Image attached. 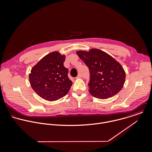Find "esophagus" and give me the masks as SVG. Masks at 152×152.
Here are the masks:
<instances>
[{"label": "esophagus", "mask_w": 152, "mask_h": 152, "mask_svg": "<svg viewBox=\"0 0 152 152\" xmlns=\"http://www.w3.org/2000/svg\"><path fill=\"white\" fill-rule=\"evenodd\" d=\"M82 77V75H81V74H79L78 75H77V76L76 77V79H79V78H81Z\"/></svg>", "instance_id": "obj_1"}]
</instances>
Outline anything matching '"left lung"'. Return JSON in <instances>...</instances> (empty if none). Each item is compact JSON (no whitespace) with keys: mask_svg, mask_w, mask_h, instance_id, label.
<instances>
[{"mask_svg":"<svg viewBox=\"0 0 152 152\" xmlns=\"http://www.w3.org/2000/svg\"><path fill=\"white\" fill-rule=\"evenodd\" d=\"M90 72L89 91L96 98L105 99L121 91L126 74L121 64L107 53L97 49L77 51Z\"/></svg>","mask_w":152,"mask_h":152,"instance_id":"left-lung-1","label":"left lung"}]
</instances>
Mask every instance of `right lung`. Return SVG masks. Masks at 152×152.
<instances>
[{"instance_id": "obj_1", "label": "right lung", "mask_w": 152, "mask_h": 152, "mask_svg": "<svg viewBox=\"0 0 152 152\" xmlns=\"http://www.w3.org/2000/svg\"><path fill=\"white\" fill-rule=\"evenodd\" d=\"M65 56L58 52L50 53L39 61L31 70V86L42 98L55 101L69 91L72 82L68 77V69L64 66Z\"/></svg>"}]
</instances>
